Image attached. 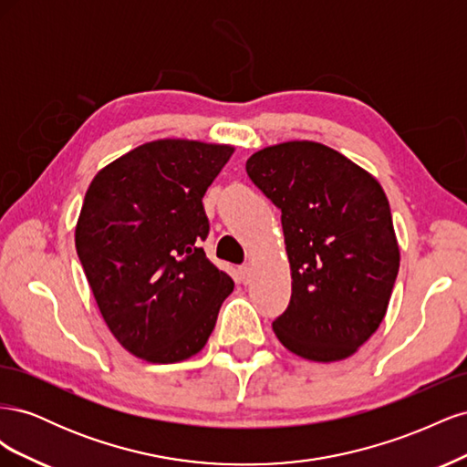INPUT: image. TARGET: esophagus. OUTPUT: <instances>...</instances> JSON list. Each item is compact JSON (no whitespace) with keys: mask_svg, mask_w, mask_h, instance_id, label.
Segmentation results:
<instances>
[{"mask_svg":"<svg viewBox=\"0 0 467 467\" xmlns=\"http://www.w3.org/2000/svg\"><path fill=\"white\" fill-rule=\"evenodd\" d=\"M237 275H239V280L244 282V285H249L251 278H253V268L251 265H242L237 268Z\"/></svg>","mask_w":467,"mask_h":467,"instance_id":"obj_1","label":"esophagus"}]
</instances>
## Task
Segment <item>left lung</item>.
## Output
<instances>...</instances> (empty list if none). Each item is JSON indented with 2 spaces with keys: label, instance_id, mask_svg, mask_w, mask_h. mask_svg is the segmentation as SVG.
<instances>
[{
  "label": "left lung",
  "instance_id": "obj_1",
  "mask_svg": "<svg viewBox=\"0 0 467 467\" xmlns=\"http://www.w3.org/2000/svg\"><path fill=\"white\" fill-rule=\"evenodd\" d=\"M245 169L282 212L292 296L275 335L307 360L348 358L379 327L400 271L384 189L343 153L307 140L263 148Z\"/></svg>",
  "mask_w": 467,
  "mask_h": 467
}]
</instances>
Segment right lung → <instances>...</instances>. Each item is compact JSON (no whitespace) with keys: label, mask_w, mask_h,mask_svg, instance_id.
<instances>
[{"label":"right lung","mask_w":467,"mask_h":467,"mask_svg":"<svg viewBox=\"0 0 467 467\" xmlns=\"http://www.w3.org/2000/svg\"><path fill=\"white\" fill-rule=\"evenodd\" d=\"M232 153L155 140L103 167L86 192L78 257L107 327L138 358L171 364L201 352L234 290L201 247L202 196Z\"/></svg>","instance_id":"obj_1"}]
</instances>
